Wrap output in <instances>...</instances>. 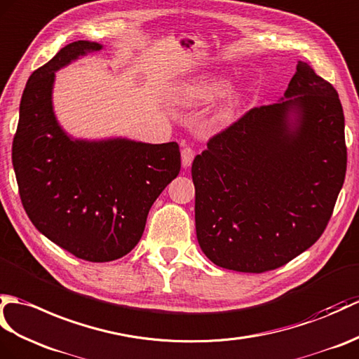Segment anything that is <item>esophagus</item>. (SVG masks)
<instances>
[{
  "instance_id": "34e87169",
  "label": "esophagus",
  "mask_w": 359,
  "mask_h": 359,
  "mask_svg": "<svg viewBox=\"0 0 359 359\" xmlns=\"http://www.w3.org/2000/svg\"><path fill=\"white\" fill-rule=\"evenodd\" d=\"M196 151L191 147H185L182 149V166L183 168H188V166L193 163Z\"/></svg>"
}]
</instances>
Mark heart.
<instances>
[{"label":"heart","mask_w":359,"mask_h":359,"mask_svg":"<svg viewBox=\"0 0 359 359\" xmlns=\"http://www.w3.org/2000/svg\"><path fill=\"white\" fill-rule=\"evenodd\" d=\"M226 87V81L220 78H200L182 87L179 93V101L185 105H197L211 101L212 97L220 95ZM240 97L231 96L226 102L222 104L212 114L211 122L214 125H223L232 121L238 108Z\"/></svg>","instance_id":"obj_1"}]
</instances>
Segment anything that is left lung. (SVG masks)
<instances>
[{"instance_id": "left-lung-1", "label": "left lung", "mask_w": 359, "mask_h": 359, "mask_svg": "<svg viewBox=\"0 0 359 359\" xmlns=\"http://www.w3.org/2000/svg\"><path fill=\"white\" fill-rule=\"evenodd\" d=\"M287 101L245 113L193 162L196 231L224 269L273 271L326 229L347 168L337 90L298 61Z\"/></svg>"}]
</instances>
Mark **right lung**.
Returning <instances> with one entry per match:
<instances>
[{
  "mask_svg": "<svg viewBox=\"0 0 359 359\" xmlns=\"http://www.w3.org/2000/svg\"><path fill=\"white\" fill-rule=\"evenodd\" d=\"M102 46L76 41L32 73L20 104L12 163L24 210L55 245L87 262L127 255L144 234L149 208L180 171L176 142L78 140L52 107L55 72Z\"/></svg>",
  "mask_w": 359,
  "mask_h": 359,
  "instance_id": "add662e5",
  "label": "right lung"
}]
</instances>
